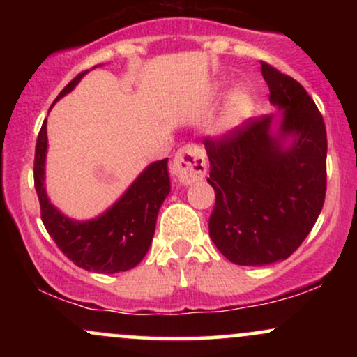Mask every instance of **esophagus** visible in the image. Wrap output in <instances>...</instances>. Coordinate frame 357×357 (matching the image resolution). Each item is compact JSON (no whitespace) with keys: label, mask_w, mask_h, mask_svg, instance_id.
<instances>
[{"label":"esophagus","mask_w":357,"mask_h":357,"mask_svg":"<svg viewBox=\"0 0 357 357\" xmlns=\"http://www.w3.org/2000/svg\"><path fill=\"white\" fill-rule=\"evenodd\" d=\"M173 173L184 186L202 181L206 174V155L202 147L192 144L181 147L174 155Z\"/></svg>","instance_id":"34e87169"}]
</instances>
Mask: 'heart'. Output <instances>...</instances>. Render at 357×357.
Instances as JSON below:
<instances>
[{"label":"heart","instance_id":"obj_1","mask_svg":"<svg viewBox=\"0 0 357 357\" xmlns=\"http://www.w3.org/2000/svg\"><path fill=\"white\" fill-rule=\"evenodd\" d=\"M253 109V97L247 89H235L228 96L227 104H225L223 119H221V127L223 130H231L245 119H248Z\"/></svg>","mask_w":357,"mask_h":357}]
</instances>
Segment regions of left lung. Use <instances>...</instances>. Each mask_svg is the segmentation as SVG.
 Wrapping results in <instances>:
<instances>
[{"label": "left lung", "instance_id": "8db88e82", "mask_svg": "<svg viewBox=\"0 0 357 357\" xmlns=\"http://www.w3.org/2000/svg\"><path fill=\"white\" fill-rule=\"evenodd\" d=\"M270 104L280 116L252 119L218 141L206 139L216 203L210 236L236 265L264 267L292 255L326 198L327 136L305 89L261 61Z\"/></svg>", "mask_w": 357, "mask_h": 357}]
</instances>
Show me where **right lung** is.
Masks as SVG:
<instances>
[{
	"label": "right lung",
	"instance_id": "right-lung-1",
	"mask_svg": "<svg viewBox=\"0 0 357 357\" xmlns=\"http://www.w3.org/2000/svg\"><path fill=\"white\" fill-rule=\"evenodd\" d=\"M80 73L56 97L60 100L79 85ZM48 137L47 121L40 129L35 149V190L42 208V221L61 252L77 267L96 273H119L141 264L153 243L159 208L171 191L167 158L141 171L105 211L90 220L63 215L50 202L45 184Z\"/></svg>",
	"mask_w": 357,
	"mask_h": 357
}]
</instances>
